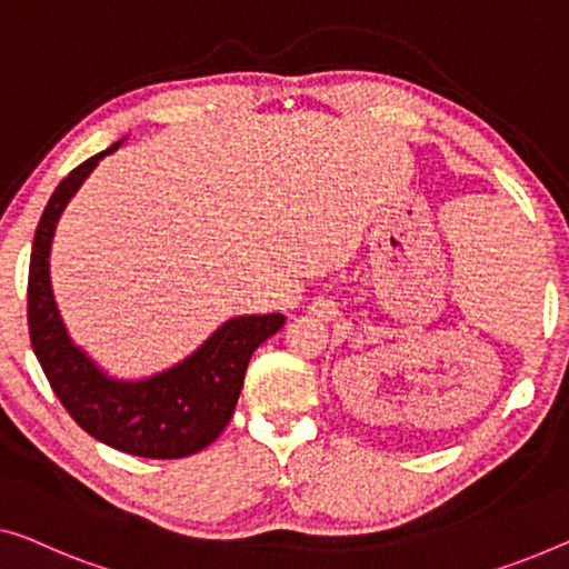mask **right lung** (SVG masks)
Listing matches in <instances>:
<instances>
[{
	"label": "right lung",
	"instance_id": "add662e5",
	"mask_svg": "<svg viewBox=\"0 0 569 569\" xmlns=\"http://www.w3.org/2000/svg\"><path fill=\"white\" fill-rule=\"evenodd\" d=\"M122 142L73 168L42 211L30 256V342L58 401L87 435L127 455L178 460L222 435L234 413L252 352L283 327L286 317L244 313L227 319L189 358L140 380L109 376L73 342L50 286V244L68 201L99 160Z\"/></svg>",
	"mask_w": 569,
	"mask_h": 569
}]
</instances>
